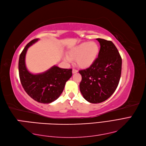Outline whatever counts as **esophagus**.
Wrapping results in <instances>:
<instances>
[{
  "label": "esophagus",
  "mask_w": 146,
  "mask_h": 146,
  "mask_svg": "<svg viewBox=\"0 0 146 146\" xmlns=\"http://www.w3.org/2000/svg\"><path fill=\"white\" fill-rule=\"evenodd\" d=\"M78 72V70H76V69H72V73L73 74H75V73H77Z\"/></svg>",
  "instance_id": "1"
}]
</instances>
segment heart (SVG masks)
Instances as JSON below:
<instances>
[{
	"mask_svg": "<svg viewBox=\"0 0 146 146\" xmlns=\"http://www.w3.org/2000/svg\"><path fill=\"white\" fill-rule=\"evenodd\" d=\"M100 48L95 42H82L74 46L68 51V56L64 57V60L71 62V59H76L77 65L80 68L86 69L90 67L97 57Z\"/></svg>",
	"mask_w": 146,
	"mask_h": 146,
	"instance_id": "obj_1",
	"label": "heart"
}]
</instances>
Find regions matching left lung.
Masks as SVG:
<instances>
[{
    "label": "left lung",
    "mask_w": 146,
    "mask_h": 146,
    "mask_svg": "<svg viewBox=\"0 0 146 146\" xmlns=\"http://www.w3.org/2000/svg\"><path fill=\"white\" fill-rule=\"evenodd\" d=\"M100 49L98 58L88 68L79 70L82 76L80 90L92 104L107 100L116 90L121 74L122 59L111 41L97 38Z\"/></svg>",
    "instance_id": "left-lung-1"
}]
</instances>
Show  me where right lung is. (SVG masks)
Instances as JSON below:
<instances>
[{
	"instance_id": "add662e5",
	"label": "right lung",
	"mask_w": 146,
	"mask_h": 146,
	"mask_svg": "<svg viewBox=\"0 0 146 146\" xmlns=\"http://www.w3.org/2000/svg\"><path fill=\"white\" fill-rule=\"evenodd\" d=\"M38 40L31 41L21 52L19 61V77L25 91L31 98L41 104H50L62 94L66 82L72 75V69H62L54 66L44 72L30 73L25 64L26 53L28 48Z\"/></svg>"
}]
</instances>
